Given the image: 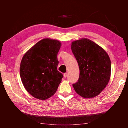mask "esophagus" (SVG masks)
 I'll use <instances>...</instances> for the list:
<instances>
[{"mask_svg":"<svg viewBox=\"0 0 128 128\" xmlns=\"http://www.w3.org/2000/svg\"><path fill=\"white\" fill-rule=\"evenodd\" d=\"M63 76H64V78H66V76H67V73H64Z\"/></svg>","mask_w":128,"mask_h":128,"instance_id":"esophagus-1","label":"esophagus"}]
</instances>
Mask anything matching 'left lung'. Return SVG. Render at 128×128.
I'll return each instance as SVG.
<instances>
[{
  "mask_svg": "<svg viewBox=\"0 0 128 128\" xmlns=\"http://www.w3.org/2000/svg\"><path fill=\"white\" fill-rule=\"evenodd\" d=\"M71 49L80 68L79 79L73 84L78 94L92 98L104 90L111 77V60L107 53L96 43L87 38L72 42Z\"/></svg>",
  "mask_w": 128,
  "mask_h": 128,
  "instance_id": "1",
  "label": "left lung"
}]
</instances>
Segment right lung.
Instances as JSON below:
<instances>
[{"label":"right lung","mask_w":128,"mask_h":128,"mask_svg":"<svg viewBox=\"0 0 128 128\" xmlns=\"http://www.w3.org/2000/svg\"><path fill=\"white\" fill-rule=\"evenodd\" d=\"M60 41L44 38L31 47L21 60L20 74L25 89L34 98L46 100L55 94L63 77L57 70Z\"/></svg>","instance_id":"add662e5"}]
</instances>
